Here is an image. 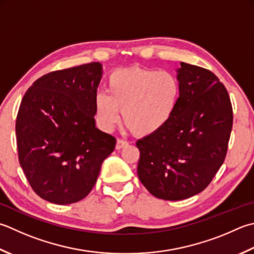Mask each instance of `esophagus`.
Segmentation results:
<instances>
[{
  "label": "esophagus",
  "mask_w": 254,
  "mask_h": 254,
  "mask_svg": "<svg viewBox=\"0 0 254 254\" xmlns=\"http://www.w3.org/2000/svg\"><path fill=\"white\" fill-rule=\"evenodd\" d=\"M128 145V143L127 142V141H124V140H120V138H119V140L117 141V145H116V148L117 150H121V148H123V147H127Z\"/></svg>",
  "instance_id": "esophagus-1"
}]
</instances>
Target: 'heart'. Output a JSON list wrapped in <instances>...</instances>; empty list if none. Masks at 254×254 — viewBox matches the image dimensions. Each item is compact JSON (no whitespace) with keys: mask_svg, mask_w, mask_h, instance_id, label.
Segmentation results:
<instances>
[{"mask_svg":"<svg viewBox=\"0 0 254 254\" xmlns=\"http://www.w3.org/2000/svg\"><path fill=\"white\" fill-rule=\"evenodd\" d=\"M106 93L94 100L101 126L111 130L120 121L140 136L161 131L175 113L181 97L177 78L167 71L142 67L119 69L106 83Z\"/></svg>","mask_w":254,"mask_h":254,"instance_id":"heart-1","label":"heart"}]
</instances>
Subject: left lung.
<instances>
[{
  "mask_svg": "<svg viewBox=\"0 0 254 254\" xmlns=\"http://www.w3.org/2000/svg\"><path fill=\"white\" fill-rule=\"evenodd\" d=\"M175 113L161 131L136 142L137 175L153 196L182 200L209 185L225 161L233 113L227 89L205 68L181 63Z\"/></svg>",
  "mask_w": 254,
  "mask_h": 254,
  "instance_id": "obj_1",
  "label": "left lung"
}]
</instances>
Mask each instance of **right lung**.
<instances>
[{
  "mask_svg": "<svg viewBox=\"0 0 254 254\" xmlns=\"http://www.w3.org/2000/svg\"><path fill=\"white\" fill-rule=\"evenodd\" d=\"M100 63L49 72L24 94L16 118L18 160L37 195L57 205L83 199L117 140L96 127Z\"/></svg>",
  "mask_w": 254,
  "mask_h": 254,
  "instance_id": "1",
  "label": "right lung"
}]
</instances>
